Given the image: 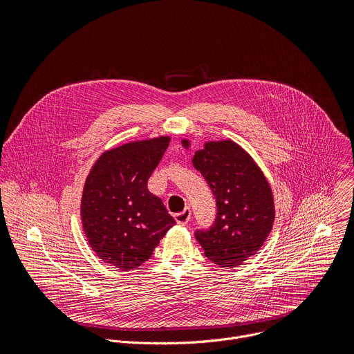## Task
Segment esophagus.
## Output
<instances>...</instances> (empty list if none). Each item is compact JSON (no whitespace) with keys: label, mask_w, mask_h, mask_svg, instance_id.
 Here are the masks:
<instances>
[{"label":"esophagus","mask_w":354,"mask_h":354,"mask_svg":"<svg viewBox=\"0 0 354 354\" xmlns=\"http://www.w3.org/2000/svg\"><path fill=\"white\" fill-rule=\"evenodd\" d=\"M190 216H192L190 209L186 207L183 212L175 214V221H176L179 225H185V224H187V223L190 221Z\"/></svg>","instance_id":"1"}]
</instances>
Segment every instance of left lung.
<instances>
[{"label":"left lung","instance_id":"left-lung-1","mask_svg":"<svg viewBox=\"0 0 354 354\" xmlns=\"http://www.w3.org/2000/svg\"><path fill=\"white\" fill-rule=\"evenodd\" d=\"M183 148L192 142L182 138ZM193 165L201 172L217 200V220L210 231L194 236L217 266L232 269L258 254L276 217L274 197L263 171L239 144L227 138L206 141Z\"/></svg>","mask_w":354,"mask_h":354}]
</instances>
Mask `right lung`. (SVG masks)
Masks as SVG:
<instances>
[{
    "label": "right lung",
    "mask_w": 354,
    "mask_h": 354,
    "mask_svg": "<svg viewBox=\"0 0 354 354\" xmlns=\"http://www.w3.org/2000/svg\"><path fill=\"white\" fill-rule=\"evenodd\" d=\"M169 141L160 136L106 149L86 175L80 206L85 238L99 259L123 272L147 262L175 225L147 189Z\"/></svg>",
    "instance_id": "right-lung-1"
}]
</instances>
